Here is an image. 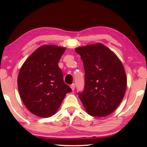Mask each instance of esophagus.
Segmentation results:
<instances>
[{
	"label": "esophagus",
	"mask_w": 147,
	"mask_h": 147,
	"mask_svg": "<svg viewBox=\"0 0 147 147\" xmlns=\"http://www.w3.org/2000/svg\"><path fill=\"white\" fill-rule=\"evenodd\" d=\"M71 90H74V89H75V84H72L71 85Z\"/></svg>",
	"instance_id": "34e87169"
}]
</instances>
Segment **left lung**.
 I'll list each match as a JSON object with an SVG mask.
<instances>
[{
	"mask_svg": "<svg viewBox=\"0 0 147 147\" xmlns=\"http://www.w3.org/2000/svg\"><path fill=\"white\" fill-rule=\"evenodd\" d=\"M85 70L84 91L78 93L90 115L104 117L115 110L123 99L126 76L123 65L102 43L76 48Z\"/></svg>",
	"mask_w": 147,
	"mask_h": 147,
	"instance_id": "left-lung-1",
	"label": "left lung"
}]
</instances>
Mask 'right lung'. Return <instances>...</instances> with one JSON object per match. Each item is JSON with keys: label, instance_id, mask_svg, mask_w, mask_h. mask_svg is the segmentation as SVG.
I'll list each match as a JSON object with an SVG mask.
<instances>
[{"label": "right lung", "instance_id": "add662e5", "mask_svg": "<svg viewBox=\"0 0 147 147\" xmlns=\"http://www.w3.org/2000/svg\"><path fill=\"white\" fill-rule=\"evenodd\" d=\"M65 47L43 45L25 61L18 76V89L21 100L31 113L49 117L57 111L71 88L64 83L58 66Z\"/></svg>", "mask_w": 147, "mask_h": 147}]
</instances>
